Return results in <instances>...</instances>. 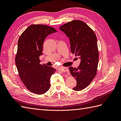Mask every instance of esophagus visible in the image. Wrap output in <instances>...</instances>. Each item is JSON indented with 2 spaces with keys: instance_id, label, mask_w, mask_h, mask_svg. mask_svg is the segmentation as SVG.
I'll list each match as a JSON object with an SVG mask.
<instances>
[{
  "instance_id": "34e87169",
  "label": "esophagus",
  "mask_w": 121,
  "mask_h": 121,
  "mask_svg": "<svg viewBox=\"0 0 121 121\" xmlns=\"http://www.w3.org/2000/svg\"><path fill=\"white\" fill-rule=\"evenodd\" d=\"M60 70L62 72H69V69L68 68L66 67H60Z\"/></svg>"
}]
</instances>
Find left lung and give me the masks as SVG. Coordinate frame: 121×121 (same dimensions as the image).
Here are the masks:
<instances>
[{"mask_svg": "<svg viewBox=\"0 0 121 121\" xmlns=\"http://www.w3.org/2000/svg\"><path fill=\"white\" fill-rule=\"evenodd\" d=\"M69 38L71 52L81 60L77 68H69L71 75L76 79L75 91L85 88L96 75L99 53L97 38L94 31L83 21L74 20L60 27Z\"/></svg>", "mask_w": 121, "mask_h": 121, "instance_id": "obj_1", "label": "left lung"}]
</instances>
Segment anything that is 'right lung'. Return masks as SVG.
Listing matches in <instances>:
<instances>
[{"mask_svg":"<svg viewBox=\"0 0 121 121\" xmlns=\"http://www.w3.org/2000/svg\"><path fill=\"white\" fill-rule=\"evenodd\" d=\"M54 28L45 25H32L21 34L18 40L15 58L20 78L32 92L43 94L50 87V79L56 69L40 64L43 44L48 35L56 33Z\"/></svg>","mask_w":121,"mask_h":121,"instance_id":"add662e5","label":"right lung"}]
</instances>
